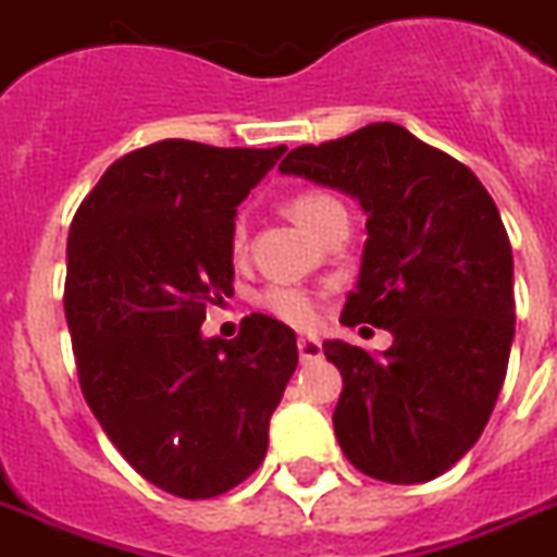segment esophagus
<instances>
[{"label": "esophagus", "instance_id": "34e87169", "mask_svg": "<svg viewBox=\"0 0 557 557\" xmlns=\"http://www.w3.org/2000/svg\"><path fill=\"white\" fill-rule=\"evenodd\" d=\"M299 357L301 363H310V360H319L322 357V343H319L317 337H299Z\"/></svg>", "mask_w": 557, "mask_h": 557}]
</instances>
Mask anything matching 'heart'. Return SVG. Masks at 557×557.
Segmentation results:
<instances>
[{
	"instance_id": "1",
	"label": "heart",
	"mask_w": 557,
	"mask_h": 557,
	"mask_svg": "<svg viewBox=\"0 0 557 557\" xmlns=\"http://www.w3.org/2000/svg\"><path fill=\"white\" fill-rule=\"evenodd\" d=\"M284 209H287V214L299 223L301 230L310 232V235H317L319 226H322L334 211L343 209V206H339V200H334L331 194L301 191L293 194ZM244 249H247V230H244V223H238V226L232 230V256L240 258L244 256ZM258 305H261L270 317L282 319L287 325L308 327L317 322V301H313L310 293L299 290V287H287V284L267 287V290L258 296Z\"/></svg>"
}]
</instances>
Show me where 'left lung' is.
Masks as SVG:
<instances>
[{
    "instance_id": "1",
    "label": "left lung",
    "mask_w": 557,
    "mask_h": 557,
    "mask_svg": "<svg viewBox=\"0 0 557 557\" xmlns=\"http://www.w3.org/2000/svg\"><path fill=\"white\" fill-rule=\"evenodd\" d=\"M282 174L366 211L357 287L339 322L386 327L383 355L325 339L343 374L334 433L357 471L416 485L454 468L488 424L515 339V261L471 168L392 122L290 150Z\"/></svg>"
}]
</instances>
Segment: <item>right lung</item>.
I'll return each mask as SVG.
<instances>
[{
    "mask_svg": "<svg viewBox=\"0 0 557 557\" xmlns=\"http://www.w3.org/2000/svg\"><path fill=\"white\" fill-rule=\"evenodd\" d=\"M284 150H133L69 230L63 305L84 398L119 454L174 497L226 494L264 462L299 363L293 327L264 313L235 339L200 331L206 308L232 296L238 206Z\"/></svg>",
    "mask_w": 557,
    "mask_h": 557,
    "instance_id": "add662e5",
    "label": "right lung"
}]
</instances>
